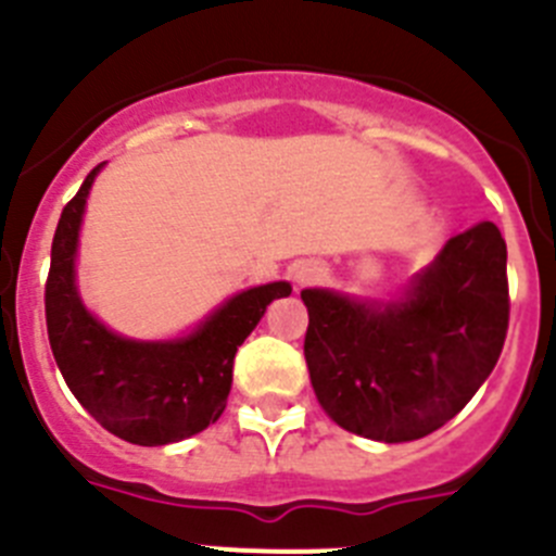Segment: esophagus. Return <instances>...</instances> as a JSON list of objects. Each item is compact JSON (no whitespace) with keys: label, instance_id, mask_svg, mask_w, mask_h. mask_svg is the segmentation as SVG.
Segmentation results:
<instances>
[{"label":"esophagus","instance_id":"34e87169","mask_svg":"<svg viewBox=\"0 0 556 556\" xmlns=\"http://www.w3.org/2000/svg\"><path fill=\"white\" fill-rule=\"evenodd\" d=\"M320 275H323V269L317 267L314 262L294 264V269H292V278H294V283H298V287H308V283L320 281Z\"/></svg>","mask_w":556,"mask_h":556}]
</instances>
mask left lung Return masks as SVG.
<instances>
[{"label":"left lung","mask_w":556,"mask_h":556,"mask_svg":"<svg viewBox=\"0 0 556 556\" xmlns=\"http://www.w3.org/2000/svg\"><path fill=\"white\" fill-rule=\"evenodd\" d=\"M303 353L333 424L378 443L445 426L476 395L509 326L507 242L479 223L445 242L395 301L303 289Z\"/></svg>","instance_id":"left-lung-1"}]
</instances>
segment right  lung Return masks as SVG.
<instances>
[{"mask_svg":"<svg viewBox=\"0 0 556 556\" xmlns=\"http://www.w3.org/2000/svg\"><path fill=\"white\" fill-rule=\"evenodd\" d=\"M94 166L68 200L52 239L47 331L68 390L102 429L132 445H169L217 424L233 384V356L287 281L233 294L186 337L141 342L113 333L80 301L75 281L83 211Z\"/></svg>","mask_w":556,"mask_h":556,"instance_id":"1","label":"right lung"}]
</instances>
